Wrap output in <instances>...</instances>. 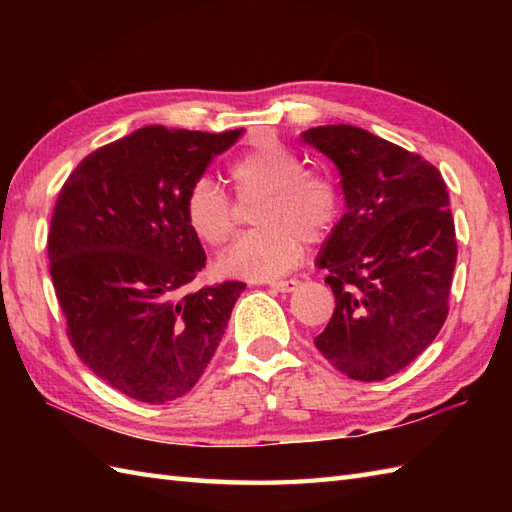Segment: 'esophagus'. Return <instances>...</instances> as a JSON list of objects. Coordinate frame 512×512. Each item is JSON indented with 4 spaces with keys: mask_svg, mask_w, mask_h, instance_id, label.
Instances as JSON below:
<instances>
[{
    "mask_svg": "<svg viewBox=\"0 0 512 512\" xmlns=\"http://www.w3.org/2000/svg\"><path fill=\"white\" fill-rule=\"evenodd\" d=\"M266 286H270L277 292H292L297 288V281L295 279H288V281H264Z\"/></svg>",
    "mask_w": 512,
    "mask_h": 512,
    "instance_id": "esophagus-1",
    "label": "esophagus"
}]
</instances>
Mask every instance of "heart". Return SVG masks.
Returning <instances> with one entry per match:
<instances>
[{"label": "heart", "mask_w": 512, "mask_h": 512, "mask_svg": "<svg viewBox=\"0 0 512 512\" xmlns=\"http://www.w3.org/2000/svg\"><path fill=\"white\" fill-rule=\"evenodd\" d=\"M228 182L239 204H253L257 231L239 237L220 259L231 277H273L295 266L303 242L321 244L341 217V193L321 171L303 169L295 151L277 140H264L244 151L231 167ZM184 222L202 244L220 248L233 235L237 209L209 180H195L184 195Z\"/></svg>", "instance_id": "b5f03b06"}]
</instances>
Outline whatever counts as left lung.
Returning a JSON list of instances; mask_svg holds the SVG:
<instances>
[{
	"instance_id": "left-lung-1",
	"label": "left lung",
	"mask_w": 512,
	"mask_h": 512,
	"mask_svg": "<svg viewBox=\"0 0 512 512\" xmlns=\"http://www.w3.org/2000/svg\"><path fill=\"white\" fill-rule=\"evenodd\" d=\"M301 138L339 167L347 204L317 257L336 308L314 345L345 376L385 380L447 321L458 259L447 184L422 156L361 127L321 125Z\"/></svg>"
}]
</instances>
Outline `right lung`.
<instances>
[{
	"instance_id": "1",
	"label": "right lung",
	"mask_w": 512,
	"mask_h": 512,
	"mask_svg": "<svg viewBox=\"0 0 512 512\" xmlns=\"http://www.w3.org/2000/svg\"><path fill=\"white\" fill-rule=\"evenodd\" d=\"M242 129L149 125L85 156L54 204L50 277L76 356L121 394L165 405L193 389L244 281L187 292L206 266L184 195Z\"/></svg>"
}]
</instances>
